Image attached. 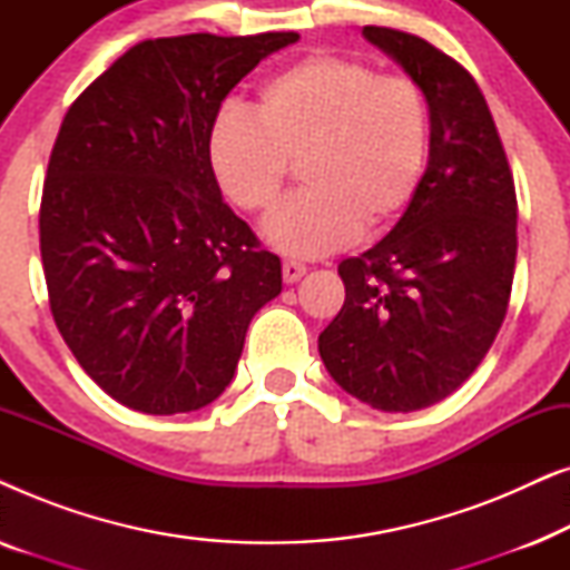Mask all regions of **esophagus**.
I'll return each mask as SVG.
<instances>
[{
	"instance_id": "obj_1",
	"label": "esophagus",
	"mask_w": 570,
	"mask_h": 570,
	"mask_svg": "<svg viewBox=\"0 0 570 570\" xmlns=\"http://www.w3.org/2000/svg\"><path fill=\"white\" fill-rule=\"evenodd\" d=\"M306 275V264H301V262H285L283 264V279L287 285H293V283H298V279Z\"/></svg>"
}]
</instances>
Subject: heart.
Segmentation results:
<instances>
[{
    "mask_svg": "<svg viewBox=\"0 0 570 570\" xmlns=\"http://www.w3.org/2000/svg\"><path fill=\"white\" fill-rule=\"evenodd\" d=\"M254 111L256 119L225 106L209 127L207 153L217 186L248 215H267L291 163H301L306 189L264 225L277 252L303 259L337 252L361 225L386 228L415 199L431 124L410 77L311 53L262 85Z\"/></svg>",
    "mask_w": 570,
    "mask_h": 570,
    "instance_id": "obj_1",
    "label": "heart"
}]
</instances>
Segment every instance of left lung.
I'll use <instances>...</instances> for the list:
<instances>
[{"label":"left lung","mask_w":570,"mask_h":570,"mask_svg":"<svg viewBox=\"0 0 570 570\" xmlns=\"http://www.w3.org/2000/svg\"><path fill=\"white\" fill-rule=\"evenodd\" d=\"M365 41L425 96L420 189L376 246L340 264L345 303L318 355L350 396L415 412L472 376L501 330L517 264V191L478 82L423 38L365 26Z\"/></svg>","instance_id":"8db88e82"}]
</instances>
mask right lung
I'll list each match as a JSON object with an SVG mask.
<instances>
[{
	"label": "right lung",
	"mask_w": 570,
	"mask_h": 570,
	"mask_svg": "<svg viewBox=\"0 0 570 570\" xmlns=\"http://www.w3.org/2000/svg\"><path fill=\"white\" fill-rule=\"evenodd\" d=\"M298 33L142 41L69 106L41 199L53 322L124 407H207L283 267L223 202L207 139L225 96Z\"/></svg>",
	"instance_id": "right-lung-1"
}]
</instances>
